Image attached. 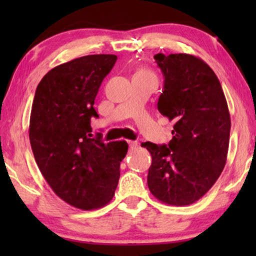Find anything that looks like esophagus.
Returning a JSON list of instances; mask_svg holds the SVG:
<instances>
[{"mask_svg":"<svg viewBox=\"0 0 256 256\" xmlns=\"http://www.w3.org/2000/svg\"><path fill=\"white\" fill-rule=\"evenodd\" d=\"M128 142L130 148H131V149H136V146H138V142L136 141H128Z\"/></svg>","mask_w":256,"mask_h":256,"instance_id":"obj_1","label":"esophagus"}]
</instances>
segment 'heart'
<instances>
[{
	"instance_id": "1",
	"label": "heart",
	"mask_w": 256,
	"mask_h": 256,
	"mask_svg": "<svg viewBox=\"0 0 256 256\" xmlns=\"http://www.w3.org/2000/svg\"><path fill=\"white\" fill-rule=\"evenodd\" d=\"M134 76H152L149 71L144 70V68H140V70H138Z\"/></svg>"
}]
</instances>
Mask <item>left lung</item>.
Here are the masks:
<instances>
[{"label":"left lung","instance_id":"8db88e82","mask_svg":"<svg viewBox=\"0 0 256 256\" xmlns=\"http://www.w3.org/2000/svg\"><path fill=\"white\" fill-rule=\"evenodd\" d=\"M164 76L158 110L174 120L168 146L144 142L152 162L148 188L159 201L188 206L209 190L226 164L230 115L212 68L190 54L154 56Z\"/></svg>","mask_w":256,"mask_h":256}]
</instances>
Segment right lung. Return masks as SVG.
<instances>
[{
	"label": "right lung",
	"mask_w": 256,
	"mask_h": 256,
	"mask_svg": "<svg viewBox=\"0 0 256 256\" xmlns=\"http://www.w3.org/2000/svg\"><path fill=\"white\" fill-rule=\"evenodd\" d=\"M118 56L86 55L52 68L37 86L29 138L34 160L56 196L82 210L110 203L120 180L126 141L92 138L94 104Z\"/></svg>",
	"instance_id": "add662e5"
}]
</instances>
